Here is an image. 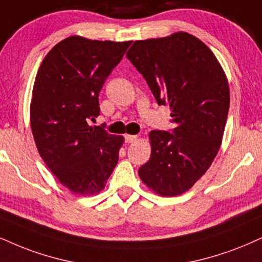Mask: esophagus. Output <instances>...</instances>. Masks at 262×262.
<instances>
[{
    "label": "esophagus",
    "mask_w": 262,
    "mask_h": 262,
    "mask_svg": "<svg viewBox=\"0 0 262 262\" xmlns=\"http://www.w3.org/2000/svg\"><path fill=\"white\" fill-rule=\"evenodd\" d=\"M137 140H138L137 135H126L125 136L126 143H134V142H136Z\"/></svg>",
    "instance_id": "34e87169"
}]
</instances>
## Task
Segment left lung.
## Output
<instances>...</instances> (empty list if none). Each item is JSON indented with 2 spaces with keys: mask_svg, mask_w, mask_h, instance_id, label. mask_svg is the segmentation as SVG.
Listing matches in <instances>:
<instances>
[{
  "mask_svg": "<svg viewBox=\"0 0 262 262\" xmlns=\"http://www.w3.org/2000/svg\"><path fill=\"white\" fill-rule=\"evenodd\" d=\"M126 58L136 67L159 105H169L176 127L149 132V160L142 182L161 196L190 189L220 149L230 109V87L217 58L185 31L135 41Z\"/></svg>",
  "mask_w": 262,
  "mask_h": 262,
  "instance_id": "left-lung-1",
  "label": "left lung"
}]
</instances>
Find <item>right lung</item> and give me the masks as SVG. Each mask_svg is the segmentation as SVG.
Returning a JSON list of instances; mask_svg holds the SVG:
<instances>
[{"instance_id": "add662e5", "label": "right lung", "mask_w": 262, "mask_h": 262, "mask_svg": "<svg viewBox=\"0 0 262 262\" xmlns=\"http://www.w3.org/2000/svg\"><path fill=\"white\" fill-rule=\"evenodd\" d=\"M130 45L70 36L38 68L30 104L32 136L48 169L76 194L104 189L118 164L124 137L87 122L99 115L103 83Z\"/></svg>"}]
</instances>
